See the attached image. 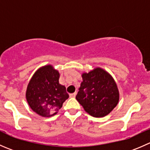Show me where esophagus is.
Masks as SVG:
<instances>
[{
	"instance_id": "1",
	"label": "esophagus",
	"mask_w": 150,
	"mask_h": 150,
	"mask_svg": "<svg viewBox=\"0 0 150 150\" xmlns=\"http://www.w3.org/2000/svg\"><path fill=\"white\" fill-rule=\"evenodd\" d=\"M75 95H76V93H72V94H69V97H75Z\"/></svg>"
}]
</instances>
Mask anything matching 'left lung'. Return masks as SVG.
Here are the masks:
<instances>
[{
  "label": "left lung",
  "mask_w": 150,
  "mask_h": 150,
  "mask_svg": "<svg viewBox=\"0 0 150 150\" xmlns=\"http://www.w3.org/2000/svg\"><path fill=\"white\" fill-rule=\"evenodd\" d=\"M82 78L76 100L92 117L108 115L117 106L120 98L114 80L101 68L83 73Z\"/></svg>",
  "instance_id": "obj_1"
}]
</instances>
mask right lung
Wrapping results in <instances>:
<instances>
[{"mask_svg": "<svg viewBox=\"0 0 150 150\" xmlns=\"http://www.w3.org/2000/svg\"><path fill=\"white\" fill-rule=\"evenodd\" d=\"M59 72L47 65L36 71L29 82L26 99L30 108L39 115H55L69 97L66 87L59 83Z\"/></svg>", "mask_w": 150, "mask_h": 150, "instance_id": "right-lung-1", "label": "right lung"}]
</instances>
